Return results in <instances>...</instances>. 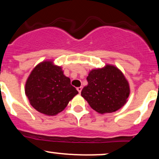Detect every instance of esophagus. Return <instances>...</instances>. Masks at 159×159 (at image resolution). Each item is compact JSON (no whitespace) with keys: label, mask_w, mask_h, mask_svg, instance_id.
Returning a JSON list of instances; mask_svg holds the SVG:
<instances>
[{"label":"esophagus","mask_w":159,"mask_h":159,"mask_svg":"<svg viewBox=\"0 0 159 159\" xmlns=\"http://www.w3.org/2000/svg\"><path fill=\"white\" fill-rule=\"evenodd\" d=\"M77 90L78 91V93H81V90H82V87H78V88H77Z\"/></svg>","instance_id":"esophagus-1"}]
</instances>
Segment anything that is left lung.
Returning <instances> with one entry per match:
<instances>
[{"mask_svg": "<svg viewBox=\"0 0 159 159\" xmlns=\"http://www.w3.org/2000/svg\"><path fill=\"white\" fill-rule=\"evenodd\" d=\"M87 84L81 96L90 106L101 114L118 111L127 102L130 94L129 81L121 70L114 65L90 71Z\"/></svg>", "mask_w": 159, "mask_h": 159, "instance_id": "obj_1", "label": "left lung"}]
</instances>
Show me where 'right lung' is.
I'll use <instances>...</instances> for the list:
<instances>
[{
	"mask_svg": "<svg viewBox=\"0 0 159 159\" xmlns=\"http://www.w3.org/2000/svg\"><path fill=\"white\" fill-rule=\"evenodd\" d=\"M25 92L31 106L47 116L61 113L78 93L62 67L52 60L40 62L34 67L25 83Z\"/></svg>",
	"mask_w": 159,
	"mask_h": 159,
	"instance_id": "add662e5",
	"label": "right lung"
}]
</instances>
